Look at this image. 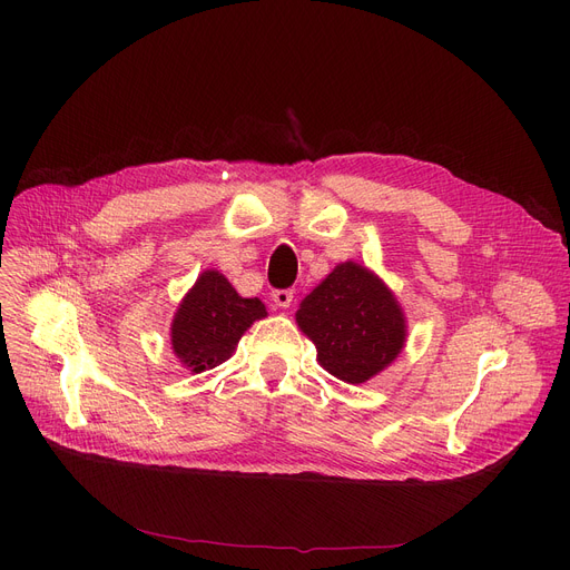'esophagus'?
<instances>
[{
	"instance_id": "1",
	"label": "esophagus",
	"mask_w": 570,
	"mask_h": 570,
	"mask_svg": "<svg viewBox=\"0 0 570 570\" xmlns=\"http://www.w3.org/2000/svg\"><path fill=\"white\" fill-rule=\"evenodd\" d=\"M273 303H275V307H279V309H286V307H291V303H293V291L291 288H277V291H273Z\"/></svg>"
}]
</instances>
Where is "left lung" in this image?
<instances>
[{"label":"left lung","mask_w":570,"mask_h":570,"mask_svg":"<svg viewBox=\"0 0 570 570\" xmlns=\"http://www.w3.org/2000/svg\"><path fill=\"white\" fill-rule=\"evenodd\" d=\"M325 372L365 383L391 365L406 342V318L393 291L361 263H340L295 312Z\"/></svg>","instance_id":"obj_1"}]
</instances>
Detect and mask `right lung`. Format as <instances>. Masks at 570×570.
Segmentation results:
<instances>
[{
	"mask_svg": "<svg viewBox=\"0 0 570 570\" xmlns=\"http://www.w3.org/2000/svg\"><path fill=\"white\" fill-rule=\"evenodd\" d=\"M265 316L258 297L237 295L219 269H205L175 312L173 353L194 374L213 370L228 361L239 337Z\"/></svg>",
	"mask_w": 570,
	"mask_h": 570,
	"instance_id": "obj_1",
	"label": "right lung"
}]
</instances>
